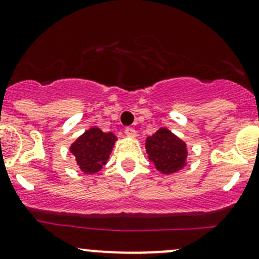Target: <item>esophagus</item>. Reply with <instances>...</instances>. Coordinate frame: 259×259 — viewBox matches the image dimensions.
<instances>
[{
    "mask_svg": "<svg viewBox=\"0 0 259 259\" xmlns=\"http://www.w3.org/2000/svg\"><path fill=\"white\" fill-rule=\"evenodd\" d=\"M125 135L129 138H135L137 137V132H135V129H133V127L127 126L125 127Z\"/></svg>",
    "mask_w": 259,
    "mask_h": 259,
    "instance_id": "34e87169",
    "label": "esophagus"
}]
</instances>
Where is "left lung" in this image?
<instances>
[{
	"label": "left lung",
	"mask_w": 259,
	"mask_h": 259,
	"mask_svg": "<svg viewBox=\"0 0 259 259\" xmlns=\"http://www.w3.org/2000/svg\"><path fill=\"white\" fill-rule=\"evenodd\" d=\"M149 159L162 174H172L186 165V144L162 127L146 139Z\"/></svg>",
	"instance_id": "left-lung-1"
}]
</instances>
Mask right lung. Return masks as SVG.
Instances as JSON below:
<instances>
[{"mask_svg":"<svg viewBox=\"0 0 259 259\" xmlns=\"http://www.w3.org/2000/svg\"><path fill=\"white\" fill-rule=\"evenodd\" d=\"M115 140L113 133H103L98 127H92L72 144L70 152L83 172L95 174L107 164Z\"/></svg>","mask_w":259,"mask_h":259,"instance_id":"add662e5","label":"right lung"}]
</instances>
